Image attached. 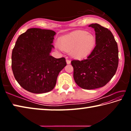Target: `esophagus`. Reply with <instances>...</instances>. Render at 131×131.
Returning <instances> with one entry per match:
<instances>
[{"label": "esophagus", "mask_w": 131, "mask_h": 131, "mask_svg": "<svg viewBox=\"0 0 131 131\" xmlns=\"http://www.w3.org/2000/svg\"><path fill=\"white\" fill-rule=\"evenodd\" d=\"M66 63H67V64H70L71 62L69 60V59H66Z\"/></svg>", "instance_id": "1"}]
</instances>
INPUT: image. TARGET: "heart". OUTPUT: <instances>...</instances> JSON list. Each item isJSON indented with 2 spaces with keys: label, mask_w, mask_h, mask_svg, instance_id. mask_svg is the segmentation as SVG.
<instances>
[{
  "label": "heart",
  "mask_w": 131,
  "mask_h": 131,
  "mask_svg": "<svg viewBox=\"0 0 131 131\" xmlns=\"http://www.w3.org/2000/svg\"><path fill=\"white\" fill-rule=\"evenodd\" d=\"M96 43L94 35L85 30H77L62 37L58 47L63 51L70 53L74 58L82 59L91 54Z\"/></svg>",
  "instance_id": "obj_1"
}]
</instances>
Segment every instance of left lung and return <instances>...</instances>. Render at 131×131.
<instances>
[{
    "label": "left lung",
    "mask_w": 131,
    "mask_h": 131,
    "mask_svg": "<svg viewBox=\"0 0 131 131\" xmlns=\"http://www.w3.org/2000/svg\"><path fill=\"white\" fill-rule=\"evenodd\" d=\"M96 43L86 59L73 60V77L80 87L93 90L102 87L116 73L118 65V50L112 33L99 24H92Z\"/></svg>",
    "instance_id": "left-lung-1"
}]
</instances>
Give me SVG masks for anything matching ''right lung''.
<instances>
[{"label": "right lung", "mask_w": 131, "mask_h": 131, "mask_svg": "<svg viewBox=\"0 0 131 131\" xmlns=\"http://www.w3.org/2000/svg\"><path fill=\"white\" fill-rule=\"evenodd\" d=\"M55 35L51 30L30 28L17 39L12 51V70L17 81L29 92L51 91L66 65L65 58L50 55Z\"/></svg>", "instance_id": "right-lung-1"}]
</instances>
